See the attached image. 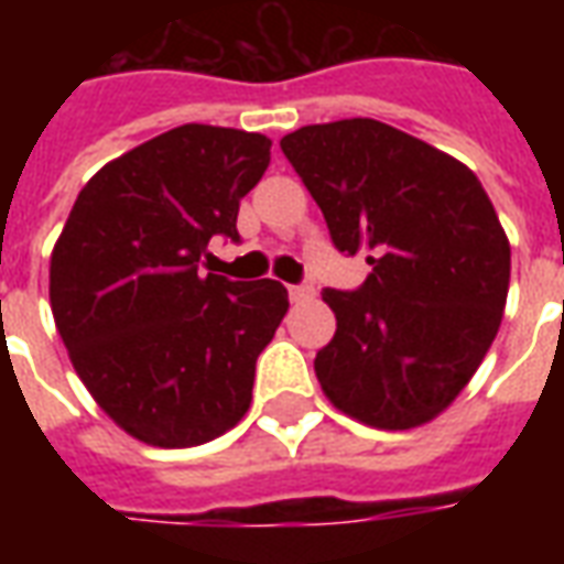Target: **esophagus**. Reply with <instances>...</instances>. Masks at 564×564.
I'll return each instance as SVG.
<instances>
[{"mask_svg":"<svg viewBox=\"0 0 564 564\" xmlns=\"http://www.w3.org/2000/svg\"><path fill=\"white\" fill-rule=\"evenodd\" d=\"M290 299L293 302H311L314 299V286H290Z\"/></svg>","mask_w":564,"mask_h":564,"instance_id":"34e87169","label":"esophagus"}]
</instances>
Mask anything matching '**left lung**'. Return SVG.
<instances>
[{"instance_id": "1", "label": "left lung", "mask_w": 564, "mask_h": 564, "mask_svg": "<svg viewBox=\"0 0 564 564\" xmlns=\"http://www.w3.org/2000/svg\"><path fill=\"white\" fill-rule=\"evenodd\" d=\"M281 148L344 253H371L356 293L323 290L338 329L314 359L326 399L404 432L456 402L492 347L510 241L477 174L371 117L314 123Z\"/></svg>"}]
</instances>
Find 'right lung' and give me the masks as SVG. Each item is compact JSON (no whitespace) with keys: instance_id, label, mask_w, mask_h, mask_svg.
<instances>
[{"instance_id":"add662e5","label":"right lung","mask_w":564,"mask_h":564,"mask_svg":"<svg viewBox=\"0 0 564 564\" xmlns=\"http://www.w3.org/2000/svg\"><path fill=\"white\" fill-rule=\"evenodd\" d=\"M271 139L186 123L127 150L84 184L51 253V311L96 404L127 435L181 449L220 437L253 402L283 283L198 274L214 235L238 241V205Z\"/></svg>"}]
</instances>
